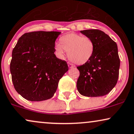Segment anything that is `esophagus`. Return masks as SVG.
I'll list each match as a JSON object with an SVG mask.
<instances>
[{"label": "esophagus", "mask_w": 134, "mask_h": 134, "mask_svg": "<svg viewBox=\"0 0 134 134\" xmlns=\"http://www.w3.org/2000/svg\"><path fill=\"white\" fill-rule=\"evenodd\" d=\"M68 66H69V69H72V68H74V67H75V66L73 65V64H68Z\"/></svg>", "instance_id": "34e87169"}]
</instances>
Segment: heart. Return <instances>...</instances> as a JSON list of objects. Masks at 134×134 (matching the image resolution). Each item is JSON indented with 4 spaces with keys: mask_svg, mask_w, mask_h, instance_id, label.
Segmentation results:
<instances>
[{
    "mask_svg": "<svg viewBox=\"0 0 134 134\" xmlns=\"http://www.w3.org/2000/svg\"><path fill=\"white\" fill-rule=\"evenodd\" d=\"M60 43L55 46V51L59 56L63 58L65 51L68 52L70 61L78 65H83L90 61L95 51V44L90 37L75 33L64 35L60 38Z\"/></svg>",
    "mask_w": 134,
    "mask_h": 134,
    "instance_id": "1",
    "label": "heart"
}]
</instances>
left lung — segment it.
<instances>
[{"mask_svg": "<svg viewBox=\"0 0 134 134\" xmlns=\"http://www.w3.org/2000/svg\"><path fill=\"white\" fill-rule=\"evenodd\" d=\"M80 32L92 39L95 51L90 61L77 67L80 71L77 90L86 97L106 95L113 90L118 79L120 60L117 44L100 30H84Z\"/></svg>", "mask_w": 134, "mask_h": 134, "instance_id": "left-lung-1", "label": "left lung"}]
</instances>
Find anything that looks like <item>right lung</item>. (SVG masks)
Returning <instances> with one entry per match:
<instances>
[{
    "instance_id": "obj_1",
    "label": "right lung",
    "mask_w": 134,
    "mask_h": 134,
    "mask_svg": "<svg viewBox=\"0 0 134 134\" xmlns=\"http://www.w3.org/2000/svg\"><path fill=\"white\" fill-rule=\"evenodd\" d=\"M59 32L36 31L19 38L12 51L10 72L15 90L30 101L50 99L59 80L69 70L66 61L54 54Z\"/></svg>"
}]
</instances>
